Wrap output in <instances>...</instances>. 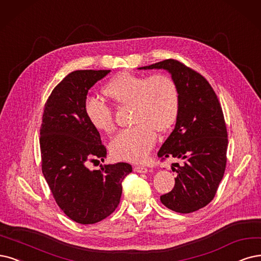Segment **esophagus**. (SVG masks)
Here are the masks:
<instances>
[{
	"instance_id": "obj_1",
	"label": "esophagus",
	"mask_w": 261,
	"mask_h": 261,
	"mask_svg": "<svg viewBox=\"0 0 261 261\" xmlns=\"http://www.w3.org/2000/svg\"><path fill=\"white\" fill-rule=\"evenodd\" d=\"M134 172H138V173H147L148 169L146 167H143V166H136L133 168Z\"/></svg>"
}]
</instances>
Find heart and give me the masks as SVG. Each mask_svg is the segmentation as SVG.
<instances>
[{
  "mask_svg": "<svg viewBox=\"0 0 261 261\" xmlns=\"http://www.w3.org/2000/svg\"><path fill=\"white\" fill-rule=\"evenodd\" d=\"M104 94L118 106L132 109L134 127L120 131L111 141L113 157L130 162L145 160L156 143V131L167 132L177 119L179 92L176 83L166 74L142 76L123 72L105 86ZM85 113L95 130L111 133L115 129L113 113L102 101L87 99Z\"/></svg>",
  "mask_w": 261,
  "mask_h": 261,
  "instance_id": "heart-1",
  "label": "heart"
}]
</instances>
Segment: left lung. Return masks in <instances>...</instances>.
Here are the masks:
<instances>
[{
    "instance_id": "8db88e82",
    "label": "left lung",
    "mask_w": 261,
    "mask_h": 261,
    "mask_svg": "<svg viewBox=\"0 0 261 261\" xmlns=\"http://www.w3.org/2000/svg\"><path fill=\"white\" fill-rule=\"evenodd\" d=\"M140 70H167L177 85L179 111L174 130L158 151L161 160L175 158V185L162 195V204L177 213H192L214 199L227 163L228 134L215 91L203 76L174 59Z\"/></svg>"
}]
</instances>
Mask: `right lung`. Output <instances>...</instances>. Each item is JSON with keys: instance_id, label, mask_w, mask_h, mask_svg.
I'll return each instance as SVG.
<instances>
[{"instance_id": "right-lung-1", "label": "right lung", "mask_w": 261, "mask_h": 261, "mask_svg": "<svg viewBox=\"0 0 261 261\" xmlns=\"http://www.w3.org/2000/svg\"><path fill=\"white\" fill-rule=\"evenodd\" d=\"M110 70H80L58 84L44 106L41 124L42 171L57 204L72 220L91 225L118 206L129 163L89 170L88 161H104L106 148L87 118L85 103L91 87Z\"/></svg>"}]
</instances>
